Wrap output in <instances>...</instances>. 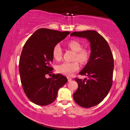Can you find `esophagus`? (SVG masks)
<instances>
[{
	"label": "esophagus",
	"instance_id": "esophagus-1",
	"mask_svg": "<svg viewBox=\"0 0 130 130\" xmlns=\"http://www.w3.org/2000/svg\"><path fill=\"white\" fill-rule=\"evenodd\" d=\"M71 78H70V77H68V81L70 82V81H71Z\"/></svg>",
	"mask_w": 130,
	"mask_h": 130
}]
</instances>
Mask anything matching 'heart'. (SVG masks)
Returning <instances> with one entry per match:
<instances>
[{"label":"heart","instance_id":"heart-1","mask_svg":"<svg viewBox=\"0 0 130 130\" xmlns=\"http://www.w3.org/2000/svg\"><path fill=\"white\" fill-rule=\"evenodd\" d=\"M68 46L71 50L76 52L74 60H77L80 63L84 64L87 63L90 57V52L86 49H83L82 45L76 40H71L68 43ZM53 56L57 60H60L62 56V50L60 44H57L54 47ZM79 69V65L77 61L73 62H65L57 67V71L59 73L66 76H71L74 72Z\"/></svg>","mask_w":130,"mask_h":130}]
</instances>
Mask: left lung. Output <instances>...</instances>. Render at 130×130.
Here are the masks:
<instances>
[{"instance_id":"1","label":"left lung","mask_w":130,"mask_h":130,"mask_svg":"<svg viewBox=\"0 0 130 130\" xmlns=\"http://www.w3.org/2000/svg\"><path fill=\"white\" fill-rule=\"evenodd\" d=\"M70 36L86 38L90 42L91 53L89 62L79 73L87 76V79L75 78L78 88L73 94V98L80 106L91 108L100 103L112 87V54L106 40L96 31L74 32Z\"/></svg>"}]
</instances>
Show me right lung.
I'll return each mask as SVG.
<instances>
[{"label":"right lung","mask_w":130,"mask_h":130,"mask_svg":"<svg viewBox=\"0 0 130 130\" xmlns=\"http://www.w3.org/2000/svg\"><path fill=\"white\" fill-rule=\"evenodd\" d=\"M70 32L49 29L35 31L25 43L19 59V71L22 88L34 103L46 106L56 99L59 89L67 83L65 76L58 73L46 78L53 68L50 67L54 47L65 39Z\"/></svg>","instance_id":"right-lung-1"}]
</instances>
